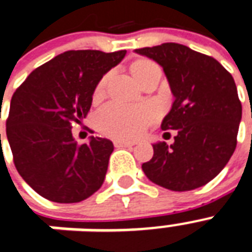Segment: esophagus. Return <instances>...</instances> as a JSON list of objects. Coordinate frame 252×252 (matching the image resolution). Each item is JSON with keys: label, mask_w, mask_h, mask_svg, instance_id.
<instances>
[{"label": "esophagus", "mask_w": 252, "mask_h": 252, "mask_svg": "<svg viewBox=\"0 0 252 252\" xmlns=\"http://www.w3.org/2000/svg\"><path fill=\"white\" fill-rule=\"evenodd\" d=\"M114 146L116 147H132L134 143L132 142H126V140H114Z\"/></svg>", "instance_id": "34e87169"}]
</instances>
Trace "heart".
Instances as JSON below:
<instances>
[{
    "instance_id": "b5f03b06",
    "label": "heart",
    "mask_w": 252,
    "mask_h": 252,
    "mask_svg": "<svg viewBox=\"0 0 252 252\" xmlns=\"http://www.w3.org/2000/svg\"><path fill=\"white\" fill-rule=\"evenodd\" d=\"M132 77L142 84L155 75L160 76V68L147 59H138L130 64ZM108 76L99 80L93 92V98L99 99L105 93ZM155 110L151 106H124L110 104L97 116V125L101 131L118 139H134L144 131L148 125L155 120Z\"/></svg>"
}]
</instances>
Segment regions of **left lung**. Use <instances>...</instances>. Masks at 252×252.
Masks as SVG:
<instances>
[{
  "instance_id": "8db88e82",
  "label": "left lung",
  "mask_w": 252,
  "mask_h": 252,
  "mask_svg": "<svg viewBox=\"0 0 252 252\" xmlns=\"http://www.w3.org/2000/svg\"><path fill=\"white\" fill-rule=\"evenodd\" d=\"M135 52L161 65L175 97L160 126L161 130H176L175 142L153 144V159L142 164L144 175L176 192L208 184L237 147L242 105L233 76L212 56L179 43Z\"/></svg>"
}]
</instances>
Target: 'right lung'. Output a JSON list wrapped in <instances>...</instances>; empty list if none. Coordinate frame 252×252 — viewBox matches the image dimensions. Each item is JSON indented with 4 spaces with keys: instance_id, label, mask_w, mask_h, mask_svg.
<instances>
[{
    "instance_id": "1",
    "label": "right lung",
    "mask_w": 252,
    "mask_h": 252,
    "mask_svg": "<svg viewBox=\"0 0 252 252\" xmlns=\"http://www.w3.org/2000/svg\"><path fill=\"white\" fill-rule=\"evenodd\" d=\"M125 55L64 52L31 72L11 97L6 135L15 168L47 200L80 202L104 183L112 140L91 136L77 144L71 128L87 117L97 83Z\"/></svg>"
}]
</instances>
